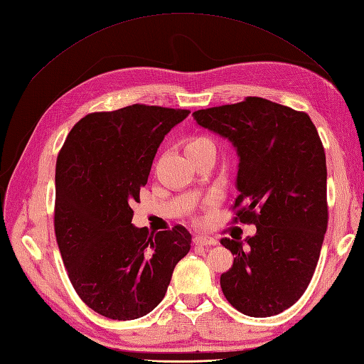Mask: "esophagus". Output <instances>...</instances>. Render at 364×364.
Here are the masks:
<instances>
[{"instance_id": "esophagus-1", "label": "esophagus", "mask_w": 364, "mask_h": 364, "mask_svg": "<svg viewBox=\"0 0 364 364\" xmlns=\"http://www.w3.org/2000/svg\"><path fill=\"white\" fill-rule=\"evenodd\" d=\"M194 245H200V247H208V245H216V241L213 237L208 236H194L193 237Z\"/></svg>"}]
</instances>
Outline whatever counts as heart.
Masks as SVG:
<instances>
[{
	"instance_id": "obj_1",
	"label": "heart",
	"mask_w": 364,
	"mask_h": 364,
	"mask_svg": "<svg viewBox=\"0 0 364 364\" xmlns=\"http://www.w3.org/2000/svg\"><path fill=\"white\" fill-rule=\"evenodd\" d=\"M200 146H213V141L208 137L199 136V137L191 139L188 144H187L188 151H191V149H194V148H200Z\"/></svg>"
}]
</instances>
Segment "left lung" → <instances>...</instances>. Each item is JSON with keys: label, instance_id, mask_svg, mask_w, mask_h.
<instances>
[{"label": "left lung", "instance_id": "left-lung-1", "mask_svg": "<svg viewBox=\"0 0 364 364\" xmlns=\"http://www.w3.org/2000/svg\"><path fill=\"white\" fill-rule=\"evenodd\" d=\"M193 117L235 146V208L245 203L236 216L256 225L244 241H220L235 255L232 269L220 274L224 295L249 316L284 312L312 279L327 228L326 154L318 131L306 112L261 97L199 109Z\"/></svg>", "mask_w": 364, "mask_h": 364}]
</instances>
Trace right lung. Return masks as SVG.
<instances>
[{
	"label": "right lung",
	"instance_id": "right-lung-1",
	"mask_svg": "<svg viewBox=\"0 0 364 364\" xmlns=\"http://www.w3.org/2000/svg\"><path fill=\"white\" fill-rule=\"evenodd\" d=\"M188 114L146 105L87 114L58 154L54 225L61 258L83 303L111 320H136L157 307L191 249L182 225L149 235L131 224L157 148Z\"/></svg>",
	"mask_w": 364,
	"mask_h": 364
}]
</instances>
